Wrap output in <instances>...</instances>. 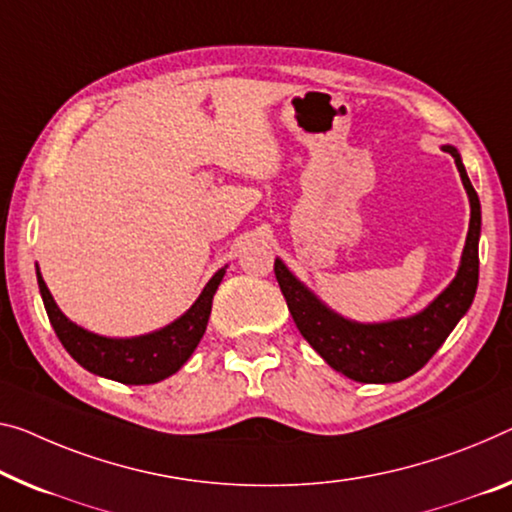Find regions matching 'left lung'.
Segmentation results:
<instances>
[{"label": "left lung", "instance_id": "1", "mask_svg": "<svg viewBox=\"0 0 512 512\" xmlns=\"http://www.w3.org/2000/svg\"><path fill=\"white\" fill-rule=\"evenodd\" d=\"M453 155L460 171L462 185L469 196V231L462 249L460 267L455 279L432 300L426 309L414 316L357 322L343 318L341 313L320 300L277 258L274 274L286 297L300 334L334 371L364 384H389L414 375L428 364V359L442 348L460 318L469 311L478 288V238H481V201L471 185L455 146H442Z\"/></svg>", "mask_w": 512, "mask_h": 512}]
</instances>
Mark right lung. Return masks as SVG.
<instances>
[{
  "mask_svg": "<svg viewBox=\"0 0 512 512\" xmlns=\"http://www.w3.org/2000/svg\"><path fill=\"white\" fill-rule=\"evenodd\" d=\"M222 270L212 274V279L196 297V302L183 316L169 322L167 327L155 329L151 334H141L132 338H112L89 332L64 316L50 290H47L41 270H36L38 288L59 341L64 343L68 355L77 364L93 375L107 377V380L121 384H155L167 380L169 375L178 373L187 359L192 357L196 345L206 334L212 297H215L219 283L226 274Z\"/></svg>",
  "mask_w": 512,
  "mask_h": 512,
  "instance_id": "1",
  "label": "right lung"
}]
</instances>
